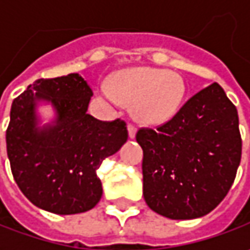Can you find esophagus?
Returning a JSON list of instances; mask_svg holds the SVG:
<instances>
[{"label":"esophagus","mask_w":250,"mask_h":250,"mask_svg":"<svg viewBox=\"0 0 250 250\" xmlns=\"http://www.w3.org/2000/svg\"><path fill=\"white\" fill-rule=\"evenodd\" d=\"M128 136L129 139H133L136 136V128L133 125H128Z\"/></svg>","instance_id":"esophagus-1"}]
</instances>
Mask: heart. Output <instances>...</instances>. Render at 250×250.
Masks as SVG:
<instances>
[{
  "mask_svg": "<svg viewBox=\"0 0 250 250\" xmlns=\"http://www.w3.org/2000/svg\"><path fill=\"white\" fill-rule=\"evenodd\" d=\"M100 94L114 107L133 104V115L142 125L161 126L182 108L187 83L177 72L136 66L118 72L110 83H101Z\"/></svg>",
  "mask_w": 250,
  "mask_h": 250,
  "instance_id": "1",
  "label": "heart"
}]
</instances>
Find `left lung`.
Here are the masks:
<instances>
[{
  "label": "left lung",
  "instance_id": "8db88e82",
  "mask_svg": "<svg viewBox=\"0 0 250 250\" xmlns=\"http://www.w3.org/2000/svg\"><path fill=\"white\" fill-rule=\"evenodd\" d=\"M143 196L171 220L208 214L226 197L241 163L236 107L218 83L196 93L157 130L139 129Z\"/></svg>",
  "mask_w": 250,
  "mask_h": 250
}]
</instances>
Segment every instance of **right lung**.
<instances>
[{
	"instance_id": "1",
	"label": "right lung",
	"mask_w": 250,
	"mask_h": 250,
	"mask_svg": "<svg viewBox=\"0 0 250 250\" xmlns=\"http://www.w3.org/2000/svg\"><path fill=\"white\" fill-rule=\"evenodd\" d=\"M93 91L79 73L37 79L11 107L6 153L15 182L34 206L54 214L90 210L103 195L97 168L128 139L125 122L87 114ZM54 118L42 124L39 105Z\"/></svg>"
}]
</instances>
